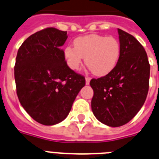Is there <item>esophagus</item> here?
Listing matches in <instances>:
<instances>
[{
  "mask_svg": "<svg viewBox=\"0 0 159 159\" xmlns=\"http://www.w3.org/2000/svg\"><path fill=\"white\" fill-rule=\"evenodd\" d=\"M90 80L91 78H89V77H86V78H85V84H86V85H89Z\"/></svg>",
  "mask_w": 159,
  "mask_h": 159,
  "instance_id": "1",
  "label": "esophagus"
}]
</instances>
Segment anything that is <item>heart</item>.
Wrapping results in <instances>:
<instances>
[{
	"instance_id": "heart-1",
	"label": "heart",
	"mask_w": 159,
	"mask_h": 159,
	"mask_svg": "<svg viewBox=\"0 0 159 159\" xmlns=\"http://www.w3.org/2000/svg\"><path fill=\"white\" fill-rule=\"evenodd\" d=\"M74 47L64 49L66 64L78 70L85 57L86 66L94 75L103 77L113 71L121 55V45L117 38L100 34H89L75 38Z\"/></svg>"
}]
</instances>
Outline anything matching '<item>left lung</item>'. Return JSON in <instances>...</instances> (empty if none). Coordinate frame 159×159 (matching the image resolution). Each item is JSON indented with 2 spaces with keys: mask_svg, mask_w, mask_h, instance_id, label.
<instances>
[{
  "mask_svg": "<svg viewBox=\"0 0 159 159\" xmlns=\"http://www.w3.org/2000/svg\"><path fill=\"white\" fill-rule=\"evenodd\" d=\"M121 55L111 73L90 81L91 108L96 118L111 127L129 122L146 101L150 69L144 48L134 37L118 29Z\"/></svg>",
  "mask_w": 159,
  "mask_h": 159,
  "instance_id": "left-lung-1",
  "label": "left lung"
}]
</instances>
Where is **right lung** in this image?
<instances>
[{
  "label": "right lung",
  "mask_w": 159,
  "mask_h": 159,
  "mask_svg": "<svg viewBox=\"0 0 159 159\" xmlns=\"http://www.w3.org/2000/svg\"><path fill=\"white\" fill-rule=\"evenodd\" d=\"M67 38V32L45 29L30 36L16 54V94L26 112L42 125L62 121L85 85L83 76L66 64L61 47Z\"/></svg>",
  "instance_id": "obj_1"
}]
</instances>
